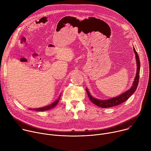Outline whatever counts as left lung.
<instances>
[{
	"label": "left lung",
	"mask_w": 151,
	"mask_h": 151,
	"mask_svg": "<svg viewBox=\"0 0 151 151\" xmlns=\"http://www.w3.org/2000/svg\"><path fill=\"white\" fill-rule=\"evenodd\" d=\"M133 50L136 55V61H137V73L134 79V81L133 82V85L132 87V88L128 90L127 91L125 92L124 93L122 94L121 95L109 99V100H100L96 99L94 97H93L91 94H90L89 91H88L87 89H86V91L87 93L88 96L90 99V100L96 106H99L100 107H103V108H107V107H114L117 105H119L123 102L127 100H128L129 98H130L132 94L135 92V91L137 89V85L139 83V76H140V60H139V57L137 54V52H136L135 48L133 47Z\"/></svg>",
	"instance_id": "1"
}]
</instances>
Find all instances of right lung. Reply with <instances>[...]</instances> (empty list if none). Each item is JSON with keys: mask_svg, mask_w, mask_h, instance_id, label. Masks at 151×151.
<instances>
[{"mask_svg": "<svg viewBox=\"0 0 151 151\" xmlns=\"http://www.w3.org/2000/svg\"><path fill=\"white\" fill-rule=\"evenodd\" d=\"M60 96L59 97V98L55 100L53 103L51 104L50 105H48V106H47L45 107H40V108H36V109H30V110H33V111H48V110H50L51 109H52L53 107H54L58 103L59 100H60Z\"/></svg>", "mask_w": 151, "mask_h": 151, "instance_id": "obj_1", "label": "right lung"}]
</instances>
